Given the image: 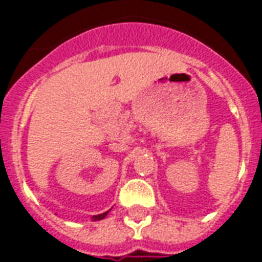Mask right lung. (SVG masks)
<instances>
[{"label":"right lung","instance_id":"obj_1","mask_svg":"<svg viewBox=\"0 0 262 262\" xmlns=\"http://www.w3.org/2000/svg\"><path fill=\"white\" fill-rule=\"evenodd\" d=\"M108 212H109V210H108ZM108 212H105V213H101V214H97V216H94V219H95V220L103 219V217H105V216L108 214Z\"/></svg>","mask_w":262,"mask_h":262}]
</instances>
